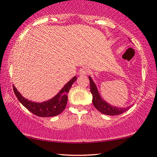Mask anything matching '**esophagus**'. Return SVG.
<instances>
[{
    "label": "esophagus",
    "instance_id": "1",
    "mask_svg": "<svg viewBox=\"0 0 157 157\" xmlns=\"http://www.w3.org/2000/svg\"><path fill=\"white\" fill-rule=\"evenodd\" d=\"M89 72H90L89 68L82 67L81 69L79 70V75H87Z\"/></svg>",
    "mask_w": 157,
    "mask_h": 157
}]
</instances>
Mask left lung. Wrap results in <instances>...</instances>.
Here are the masks:
<instances>
[{
	"mask_svg": "<svg viewBox=\"0 0 157 157\" xmlns=\"http://www.w3.org/2000/svg\"><path fill=\"white\" fill-rule=\"evenodd\" d=\"M90 79V92L92 94V103L94 107L96 108L98 111H100L101 113L107 115H119L127 111L132 106H129L127 107L122 108V107H117L114 106L110 105L107 101H105L101 98L99 92L97 88V86L93 81L92 78L89 76Z\"/></svg>",
	"mask_w": 157,
	"mask_h": 157,
	"instance_id": "obj_1",
	"label": "left lung"
}]
</instances>
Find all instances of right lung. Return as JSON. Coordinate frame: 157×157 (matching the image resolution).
<instances>
[{
    "instance_id": "obj_1",
    "label": "right lung",
    "mask_w": 157,
    "mask_h": 157,
    "mask_svg": "<svg viewBox=\"0 0 157 157\" xmlns=\"http://www.w3.org/2000/svg\"><path fill=\"white\" fill-rule=\"evenodd\" d=\"M76 79L77 77L75 76L53 98L41 103L28 100L21 95L14 85H13V88L17 100L30 112L41 117H49L58 115L65 109L67 102V93Z\"/></svg>"
}]
</instances>
